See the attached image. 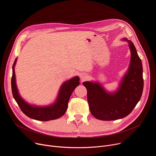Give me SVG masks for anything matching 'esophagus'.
Listing matches in <instances>:
<instances>
[{"instance_id":"34e87169","label":"esophagus","mask_w":156,"mask_h":156,"mask_svg":"<svg viewBox=\"0 0 156 156\" xmlns=\"http://www.w3.org/2000/svg\"><path fill=\"white\" fill-rule=\"evenodd\" d=\"M80 77L81 80H82V81H83V80H86V79H87L88 76H87V75L86 73H82V74H80Z\"/></svg>"}]
</instances>
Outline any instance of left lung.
Here are the masks:
<instances>
[{
    "label": "left lung",
    "mask_w": 156,
    "mask_h": 156,
    "mask_svg": "<svg viewBox=\"0 0 156 156\" xmlns=\"http://www.w3.org/2000/svg\"><path fill=\"white\" fill-rule=\"evenodd\" d=\"M130 61L126 73L114 92L107 91L96 81L83 82L87 90V101L91 114L102 121H114L128 115L140 101L144 87L142 64L133 42L127 38Z\"/></svg>",
    "instance_id": "1"
}]
</instances>
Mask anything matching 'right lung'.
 Wrapping results in <instances>:
<instances>
[{
    "mask_svg": "<svg viewBox=\"0 0 156 156\" xmlns=\"http://www.w3.org/2000/svg\"><path fill=\"white\" fill-rule=\"evenodd\" d=\"M17 60V58H16L12 66V77L11 79L12 92L14 99L23 114L30 118L41 121H51L62 116L67 109L68 102L72 93L79 85V77L76 76L65 81L61 85L54 103L45 106L32 105L27 102L20 96L17 87L15 74Z\"/></svg>",
    "mask_w": 156,
    "mask_h": 156,
    "instance_id": "add662e5",
    "label": "right lung"
}]
</instances>
